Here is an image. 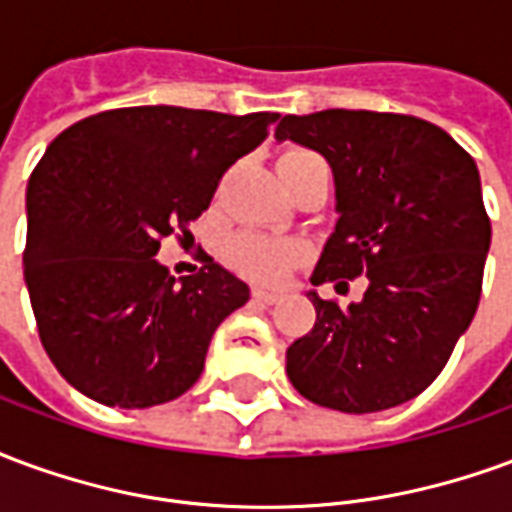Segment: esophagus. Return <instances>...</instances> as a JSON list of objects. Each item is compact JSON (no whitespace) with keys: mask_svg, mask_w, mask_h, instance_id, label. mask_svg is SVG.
<instances>
[{"mask_svg":"<svg viewBox=\"0 0 512 512\" xmlns=\"http://www.w3.org/2000/svg\"><path fill=\"white\" fill-rule=\"evenodd\" d=\"M257 301H263V304H277L279 299H282V293L279 290H266V288H255V293H252Z\"/></svg>","mask_w":512,"mask_h":512,"instance_id":"34e87169","label":"esophagus"}]
</instances>
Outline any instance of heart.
I'll return each instance as SVG.
<instances>
[{
  "instance_id": "b5f03b06",
  "label": "heart",
  "mask_w": 512,
  "mask_h": 512,
  "mask_svg": "<svg viewBox=\"0 0 512 512\" xmlns=\"http://www.w3.org/2000/svg\"><path fill=\"white\" fill-rule=\"evenodd\" d=\"M318 158L307 153V150H290L282 156V167H293L301 161ZM304 249L293 241H277V238H266L257 233H241L230 238L227 244V260L235 271H241L244 277L257 279V282H277L285 277L296 260H301Z\"/></svg>"
}]
</instances>
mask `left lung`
Wrapping results in <instances>:
<instances>
[{
    "instance_id": "1",
    "label": "left lung",
    "mask_w": 512,
    "mask_h": 512,
    "mask_svg": "<svg viewBox=\"0 0 512 512\" xmlns=\"http://www.w3.org/2000/svg\"><path fill=\"white\" fill-rule=\"evenodd\" d=\"M274 136L321 153L334 175V233L310 282L366 279L348 308L307 290L315 326L288 348L290 384L348 414L400 406L433 384L477 312L491 246L477 164L411 115H285Z\"/></svg>"
}]
</instances>
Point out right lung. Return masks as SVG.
Wrapping results in <instances>:
<instances>
[{"mask_svg": "<svg viewBox=\"0 0 512 512\" xmlns=\"http://www.w3.org/2000/svg\"><path fill=\"white\" fill-rule=\"evenodd\" d=\"M277 112L128 106L65 128L27 183L24 282L60 376L104 406L150 408L200 378L249 285L213 257L175 279L158 241L186 230Z\"/></svg>", "mask_w": 512, "mask_h": 512, "instance_id": "obj_1", "label": "right lung"}]
</instances>
